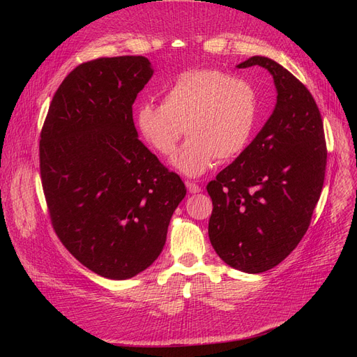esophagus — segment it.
Instances as JSON below:
<instances>
[{"label":"esophagus","instance_id":"obj_1","mask_svg":"<svg viewBox=\"0 0 357 357\" xmlns=\"http://www.w3.org/2000/svg\"><path fill=\"white\" fill-rule=\"evenodd\" d=\"M186 188L190 193H199L201 192V186L197 185V183H193V181H186Z\"/></svg>","mask_w":357,"mask_h":357}]
</instances>
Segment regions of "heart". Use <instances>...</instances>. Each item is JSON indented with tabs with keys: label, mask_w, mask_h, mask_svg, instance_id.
I'll use <instances>...</instances> for the list:
<instances>
[{
	"label": "heart",
	"mask_w": 357,
	"mask_h": 357,
	"mask_svg": "<svg viewBox=\"0 0 357 357\" xmlns=\"http://www.w3.org/2000/svg\"><path fill=\"white\" fill-rule=\"evenodd\" d=\"M256 95L245 80L214 68L178 74L162 91V104L135 110L139 135L156 153L169 158L185 128L189 138L172 159L180 172L198 177L215 159L231 160L248 146L256 126Z\"/></svg>",
	"instance_id": "1"
}]
</instances>
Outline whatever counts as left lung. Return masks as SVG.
Returning a JSON list of instances; mask_svg holds the SVG:
<instances>
[{
	"mask_svg": "<svg viewBox=\"0 0 357 357\" xmlns=\"http://www.w3.org/2000/svg\"><path fill=\"white\" fill-rule=\"evenodd\" d=\"M273 75L277 104L264 128L207 185L211 245L225 264L248 274L274 268L305 235L326 171V142L310 91L275 61L252 56Z\"/></svg>",
	"mask_w": 357,
	"mask_h": 357,
	"instance_id": "1",
	"label": "left lung"
}]
</instances>
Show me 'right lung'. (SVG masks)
<instances>
[{"instance_id":"add662e5","label":"right lung","mask_w":357,"mask_h":357,"mask_svg":"<svg viewBox=\"0 0 357 357\" xmlns=\"http://www.w3.org/2000/svg\"><path fill=\"white\" fill-rule=\"evenodd\" d=\"M144 56L100 58L75 67L50 102L40 172L50 220L77 261L126 280L165 245L185 183L139 142L132 104L152 79Z\"/></svg>"}]
</instances>
